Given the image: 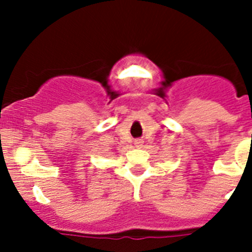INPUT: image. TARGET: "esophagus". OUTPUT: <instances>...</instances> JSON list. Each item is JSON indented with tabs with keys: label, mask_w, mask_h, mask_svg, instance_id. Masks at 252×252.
<instances>
[{
	"label": "esophagus",
	"mask_w": 252,
	"mask_h": 252,
	"mask_svg": "<svg viewBox=\"0 0 252 252\" xmlns=\"http://www.w3.org/2000/svg\"><path fill=\"white\" fill-rule=\"evenodd\" d=\"M142 144H144L142 140H135V146H136V148H141Z\"/></svg>",
	"instance_id": "34e87169"
}]
</instances>
